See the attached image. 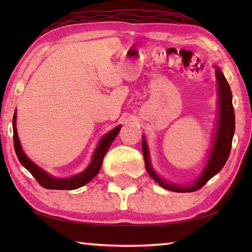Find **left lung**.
<instances>
[{"label": "left lung", "mask_w": 252, "mask_h": 252, "mask_svg": "<svg viewBox=\"0 0 252 252\" xmlns=\"http://www.w3.org/2000/svg\"><path fill=\"white\" fill-rule=\"evenodd\" d=\"M217 79L219 99H220V103H219V114H220V116H219V125L217 127L215 144H213L210 158H209V161L206 165L205 171H203L200 178L198 179L194 184L190 186H179L167 183V182L160 179L159 176L154 172L151 162H149L147 144L145 138H143L142 147L147 172L160 186H162L165 189L176 192L196 191L201 189V187L217 173L220 172L222 168L224 167V164L227 161L229 153H231L233 135L235 132V112L232 103L231 88H229L226 79L223 76L220 69H217Z\"/></svg>", "instance_id": "obj_1"}]
</instances>
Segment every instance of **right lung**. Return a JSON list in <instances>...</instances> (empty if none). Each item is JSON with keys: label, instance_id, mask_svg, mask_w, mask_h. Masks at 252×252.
Listing matches in <instances>:
<instances>
[{"label": "right lung", "instance_id": "obj_1", "mask_svg": "<svg viewBox=\"0 0 252 252\" xmlns=\"http://www.w3.org/2000/svg\"><path fill=\"white\" fill-rule=\"evenodd\" d=\"M120 129H121V126H118L114 130H111L109 133H107V134L101 138L97 148L95 149L92 161H91L89 167L85 169L82 173L71 176V178H68V179H56V178H53V176H51L50 174H47L46 172H44L43 170L40 169L36 164H34L31 160L28 159V157L26 156L25 153L23 152V149H21L20 143L18 140V135H17V130H16V112L13 118L14 147H15V152H16V155H17L19 162L29 171V172L32 174V176H33V178L37 181V183L46 189L70 190V189H79V187L89 183V182L98 173V171L101 167V163H103L104 156L106 155V153L108 152L111 143L115 141V138L118 135V133H119Z\"/></svg>", "mask_w": 252, "mask_h": 252}]
</instances>
